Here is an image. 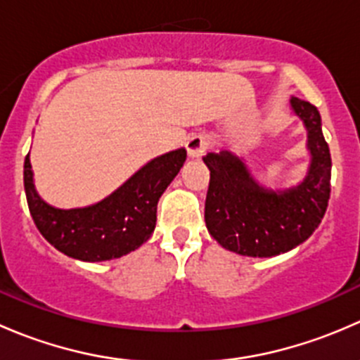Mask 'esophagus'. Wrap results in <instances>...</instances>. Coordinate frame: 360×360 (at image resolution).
Wrapping results in <instances>:
<instances>
[{
    "label": "esophagus",
    "mask_w": 360,
    "mask_h": 360,
    "mask_svg": "<svg viewBox=\"0 0 360 360\" xmlns=\"http://www.w3.org/2000/svg\"><path fill=\"white\" fill-rule=\"evenodd\" d=\"M209 144H210L209 137L203 136V134H197V136H191L190 139H188V143H186L188 155H190L191 158H200L202 155L207 151Z\"/></svg>",
    "instance_id": "34e87169"
}]
</instances>
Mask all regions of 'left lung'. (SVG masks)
Returning <instances> with one entry per match:
<instances>
[{"mask_svg":"<svg viewBox=\"0 0 360 360\" xmlns=\"http://www.w3.org/2000/svg\"><path fill=\"white\" fill-rule=\"evenodd\" d=\"M291 110L308 132L310 167L297 186H261L244 160L230 151L207 153L210 170L205 198L209 233L226 250L250 257H271L303 244L321 224L331 195V153L322 134L319 110L291 97Z\"/></svg>","mask_w":360,"mask_h":360,"instance_id":"obj_1","label":"left lung"}]
</instances>
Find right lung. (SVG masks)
<instances>
[{"instance_id":"1","label":"right lung","mask_w":360,"mask_h":360,"mask_svg":"<svg viewBox=\"0 0 360 360\" xmlns=\"http://www.w3.org/2000/svg\"><path fill=\"white\" fill-rule=\"evenodd\" d=\"M186 150L153 158L110 197L78 209H57L38 195L29 155L24 162V190L39 233L57 250L79 261H108L132 252L151 237L157 205L183 163Z\"/></svg>"}]
</instances>
